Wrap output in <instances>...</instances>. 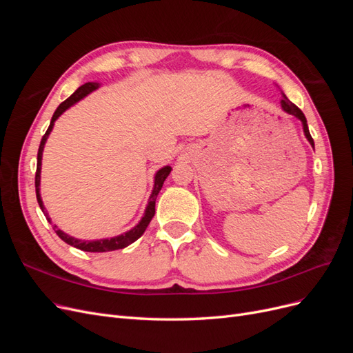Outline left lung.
<instances>
[{
	"label": "left lung",
	"mask_w": 353,
	"mask_h": 353,
	"mask_svg": "<svg viewBox=\"0 0 353 353\" xmlns=\"http://www.w3.org/2000/svg\"><path fill=\"white\" fill-rule=\"evenodd\" d=\"M283 100H281V108H283V110L285 112V113H288V114H293V116H296L299 121L302 122V125H303V132H305V137L307 138V141H309V144H311L312 147H314V140H312V137H311V134H309V128H307V123H306V117H305V114L302 113V110L297 108L296 104H293L292 101H288V99L285 97V95L283 94Z\"/></svg>",
	"instance_id": "1"
}]
</instances>
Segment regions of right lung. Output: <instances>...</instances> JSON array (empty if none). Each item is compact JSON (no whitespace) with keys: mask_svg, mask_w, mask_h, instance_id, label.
Instances as JSON below:
<instances>
[{"mask_svg":"<svg viewBox=\"0 0 353 353\" xmlns=\"http://www.w3.org/2000/svg\"><path fill=\"white\" fill-rule=\"evenodd\" d=\"M100 87L99 82H87L81 85V87L74 91L68 100L63 101L57 110L54 112V114H52L51 117V122H50V126L47 132L44 134V137H42L41 140V144H39V148H38V160H37V174H35V190H37V200L39 203V208L41 210L44 212V215L47 216L48 222L51 223V219L48 218V213L44 208V203H42V199H41V194H39V184H41V160H42V152H44V145L47 143V138L50 135V132L52 131V126H54V122L59 119V116L66 112L70 105H73L74 103H78L79 100H82L85 95H88L90 92L95 91ZM170 170H172V168L170 166H165L162 169H159L156 175H154V187H153V191L150 194V199H148V205L145 208V212H144V216L141 218V221L137 223V225L126 231L123 234H121V236H116V237H112V239H101V240H79V239H74V237H70L69 234L63 232L61 230H57V236L70 245H73V248H77L79 250H83V252H94V253H101V252H112V250H117V249H123L126 248V245L132 244L135 240L140 239L145 228L148 227V223H150L152 218L154 216V206H156V199H157V194L159 191L162 190V185L165 183V179L168 178V175L170 174ZM56 227V225H54Z\"/></svg>","mask_w":353,"mask_h":353,"instance_id":"1","label":"right lung"}]
</instances>
